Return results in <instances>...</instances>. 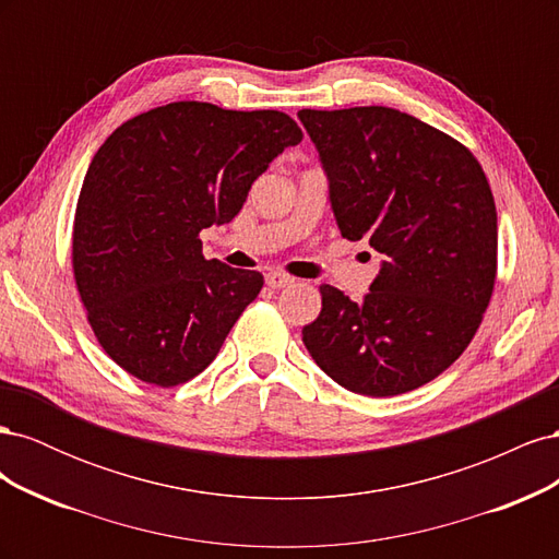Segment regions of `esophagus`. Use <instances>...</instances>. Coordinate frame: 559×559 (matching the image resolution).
Masks as SVG:
<instances>
[{
	"mask_svg": "<svg viewBox=\"0 0 559 559\" xmlns=\"http://www.w3.org/2000/svg\"><path fill=\"white\" fill-rule=\"evenodd\" d=\"M294 282V277L284 275V273H267L265 275V284L270 286V289H284V286H289Z\"/></svg>",
	"mask_w": 559,
	"mask_h": 559,
	"instance_id": "34e87169",
	"label": "esophagus"
}]
</instances>
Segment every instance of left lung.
<instances>
[{
    "label": "left lung",
    "instance_id": "8db88e82",
    "mask_svg": "<svg viewBox=\"0 0 559 559\" xmlns=\"http://www.w3.org/2000/svg\"><path fill=\"white\" fill-rule=\"evenodd\" d=\"M341 235L382 253L361 302L319 286L302 329L317 366L364 396H396L460 359L497 277V210L471 151L389 107L300 109Z\"/></svg>",
    "mask_w": 559,
    "mask_h": 559
}]
</instances>
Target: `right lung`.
Listing matches in <instances>:
<instances>
[{
	"instance_id": "1",
	"label": "right lung",
	"mask_w": 559,
	"mask_h": 559,
	"mask_svg": "<svg viewBox=\"0 0 559 559\" xmlns=\"http://www.w3.org/2000/svg\"><path fill=\"white\" fill-rule=\"evenodd\" d=\"M300 140L275 109L173 103L97 148L74 216V280L99 345L130 376L175 386L214 361L263 275L207 261L198 235L228 224Z\"/></svg>"
}]
</instances>
